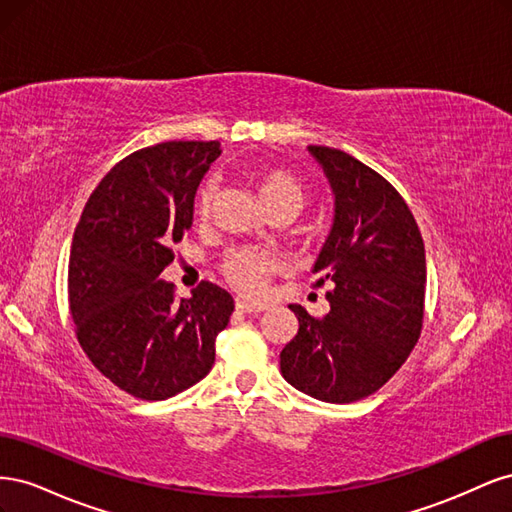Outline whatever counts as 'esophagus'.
Returning a JSON list of instances; mask_svg holds the SVG:
<instances>
[{
	"instance_id": "esophagus-1",
	"label": "esophagus",
	"mask_w": 512,
	"mask_h": 512,
	"mask_svg": "<svg viewBox=\"0 0 512 512\" xmlns=\"http://www.w3.org/2000/svg\"><path fill=\"white\" fill-rule=\"evenodd\" d=\"M237 309L239 312H243V314H260V312H265V305L262 303H250V301H243V299H237Z\"/></svg>"
}]
</instances>
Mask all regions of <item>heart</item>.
Returning <instances> with one entry per match:
<instances>
[{
    "instance_id": "heart-1",
    "label": "heart",
    "mask_w": 512,
    "mask_h": 512,
    "mask_svg": "<svg viewBox=\"0 0 512 512\" xmlns=\"http://www.w3.org/2000/svg\"><path fill=\"white\" fill-rule=\"evenodd\" d=\"M250 179L254 183V188L258 190L262 205H265L269 211L286 209L292 215H297L307 203L305 185L297 177L290 175L288 170L258 168V170H252ZM213 194H215V185L211 181L200 185V190L196 192V198H194V215L198 220L207 218L213 203ZM273 269H275V258L269 252L250 250V247H237V250H230L222 262V273L226 280L245 294H260Z\"/></svg>"
}]
</instances>
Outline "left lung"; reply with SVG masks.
I'll return each mask as SVG.
<instances>
[{
    "label": "left lung",
    "instance_id": "obj_1",
    "mask_svg": "<svg viewBox=\"0 0 512 512\" xmlns=\"http://www.w3.org/2000/svg\"><path fill=\"white\" fill-rule=\"evenodd\" d=\"M335 196L314 273L331 284L324 318L290 305L299 333L280 352L286 382L329 404L376 393L406 363L425 309V245L406 200L346 151L309 145Z\"/></svg>",
    "mask_w": 512,
    "mask_h": 512
}]
</instances>
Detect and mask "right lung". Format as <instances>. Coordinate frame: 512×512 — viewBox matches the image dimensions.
<instances>
[{
    "label": "right lung",
    "mask_w": 512,
    "mask_h": 512,
    "mask_svg": "<svg viewBox=\"0 0 512 512\" xmlns=\"http://www.w3.org/2000/svg\"><path fill=\"white\" fill-rule=\"evenodd\" d=\"M220 143L170 141L132 153L91 192L74 230L68 301L79 344L121 391L168 399L203 380L235 301L211 282L190 299L160 280L194 220Z\"/></svg>",
    "instance_id": "right-lung-1"
}]
</instances>
